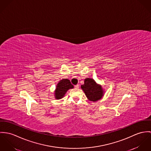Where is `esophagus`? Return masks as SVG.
<instances>
[{"label":"esophagus","instance_id":"esophagus-1","mask_svg":"<svg viewBox=\"0 0 151 151\" xmlns=\"http://www.w3.org/2000/svg\"><path fill=\"white\" fill-rule=\"evenodd\" d=\"M75 87L76 88H79V85L78 84H76V85L75 86Z\"/></svg>","mask_w":151,"mask_h":151}]
</instances>
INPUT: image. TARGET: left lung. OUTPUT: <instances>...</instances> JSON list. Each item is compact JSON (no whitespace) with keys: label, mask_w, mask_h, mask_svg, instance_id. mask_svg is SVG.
<instances>
[{"label":"left lung","mask_w":151,"mask_h":151,"mask_svg":"<svg viewBox=\"0 0 151 151\" xmlns=\"http://www.w3.org/2000/svg\"><path fill=\"white\" fill-rule=\"evenodd\" d=\"M81 88L89 101H97L100 100L104 96L102 86L97 83L93 79H85L84 84L81 86Z\"/></svg>","instance_id":"8db88e82"}]
</instances>
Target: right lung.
Here are the masks:
<instances>
[{"label": "right lung", "mask_w": 151, "mask_h": 151, "mask_svg": "<svg viewBox=\"0 0 151 151\" xmlns=\"http://www.w3.org/2000/svg\"><path fill=\"white\" fill-rule=\"evenodd\" d=\"M73 88V86L71 84L69 79H63L61 80L57 84L56 88L54 91L55 98L57 100L61 99L64 97L69 89Z\"/></svg>", "instance_id": "add662e5"}]
</instances>
